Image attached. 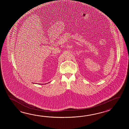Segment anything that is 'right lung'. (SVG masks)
Listing matches in <instances>:
<instances>
[{
  "label": "right lung",
  "instance_id": "add662e5",
  "mask_svg": "<svg viewBox=\"0 0 129 129\" xmlns=\"http://www.w3.org/2000/svg\"><path fill=\"white\" fill-rule=\"evenodd\" d=\"M49 82H48V83H49ZM47 83H46V84H47Z\"/></svg>",
  "mask_w": 129,
  "mask_h": 129
}]
</instances>
